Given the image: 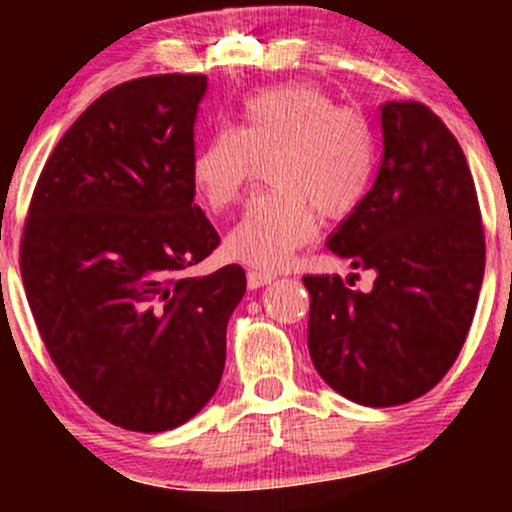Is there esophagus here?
Instances as JSON below:
<instances>
[{"instance_id":"esophagus-1","label":"esophagus","mask_w":512,"mask_h":512,"mask_svg":"<svg viewBox=\"0 0 512 512\" xmlns=\"http://www.w3.org/2000/svg\"><path fill=\"white\" fill-rule=\"evenodd\" d=\"M274 276L269 272H260V269H248V286L250 289H260V286L272 284Z\"/></svg>"}]
</instances>
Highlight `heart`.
<instances>
[{
  "label": "heart",
  "instance_id": "b5f03b06",
  "mask_svg": "<svg viewBox=\"0 0 512 512\" xmlns=\"http://www.w3.org/2000/svg\"><path fill=\"white\" fill-rule=\"evenodd\" d=\"M375 163L366 117L320 86L293 81L252 93L236 129L209 134L192 158V185L204 207L231 209L264 166L272 190L233 226L226 250L238 262L279 269L315 236L317 214L339 221L361 207Z\"/></svg>",
  "mask_w": 512,
  "mask_h": 512
}]
</instances>
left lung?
<instances>
[{
    "label": "left lung",
    "mask_w": 512,
    "mask_h": 512,
    "mask_svg": "<svg viewBox=\"0 0 512 512\" xmlns=\"http://www.w3.org/2000/svg\"><path fill=\"white\" fill-rule=\"evenodd\" d=\"M380 125L378 178L327 240L373 269V289L303 276L315 370L363 407L407 404L443 380L472 327L486 260L472 173L445 122L424 103L387 101Z\"/></svg>",
    "instance_id": "1"
}]
</instances>
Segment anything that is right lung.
Here are the masks:
<instances>
[{"instance_id": "add662e5", "label": "right lung", "mask_w": 512, "mask_h": 512, "mask_svg": "<svg viewBox=\"0 0 512 512\" xmlns=\"http://www.w3.org/2000/svg\"><path fill=\"white\" fill-rule=\"evenodd\" d=\"M204 74H154L96 98L33 190L21 276L45 349L86 407L161 433L214 397L238 264L185 276L219 248L195 204Z\"/></svg>"}]
</instances>
